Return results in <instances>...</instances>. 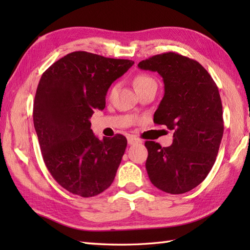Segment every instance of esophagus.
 Returning <instances> with one entry per match:
<instances>
[{
    "instance_id": "34e87169",
    "label": "esophagus",
    "mask_w": 250,
    "mask_h": 250,
    "mask_svg": "<svg viewBox=\"0 0 250 250\" xmlns=\"http://www.w3.org/2000/svg\"><path fill=\"white\" fill-rule=\"evenodd\" d=\"M128 143H129V145L141 144V143H142V140H140L139 137H136V136L129 135V136H128Z\"/></svg>"
}]
</instances>
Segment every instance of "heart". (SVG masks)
Segmentation results:
<instances>
[{"label": "heart", "mask_w": 250, "mask_h": 250, "mask_svg": "<svg viewBox=\"0 0 250 250\" xmlns=\"http://www.w3.org/2000/svg\"><path fill=\"white\" fill-rule=\"evenodd\" d=\"M151 82H155V81H153V79L148 75H143V74H142V75H137L134 78L133 84H134V88L137 89V88L144 86V84H146L148 83H151Z\"/></svg>", "instance_id": "obj_1"}]
</instances>
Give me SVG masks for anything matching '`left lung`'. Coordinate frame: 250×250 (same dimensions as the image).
Here are the masks:
<instances>
[{
  "label": "left lung",
  "mask_w": 250,
  "mask_h": 250,
  "mask_svg": "<svg viewBox=\"0 0 250 250\" xmlns=\"http://www.w3.org/2000/svg\"><path fill=\"white\" fill-rule=\"evenodd\" d=\"M137 66L163 78L164 97L153 121L174 131L171 146L145 143L148 177L164 192H188L208 175L224 135L218 87L198 61L175 52L153 56Z\"/></svg>",
  "instance_id": "1"
}]
</instances>
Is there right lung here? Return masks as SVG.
<instances>
[{
	"instance_id": "right-lung-1",
	"label": "right lung",
	"mask_w": 250,
	"mask_h": 250,
	"mask_svg": "<svg viewBox=\"0 0 250 250\" xmlns=\"http://www.w3.org/2000/svg\"><path fill=\"white\" fill-rule=\"evenodd\" d=\"M134 64L74 51L44 72L37 86L33 121L44 162L61 187L83 198L98 195L114 182L126 139L99 140L90 117L104 109L108 88Z\"/></svg>"
}]
</instances>
